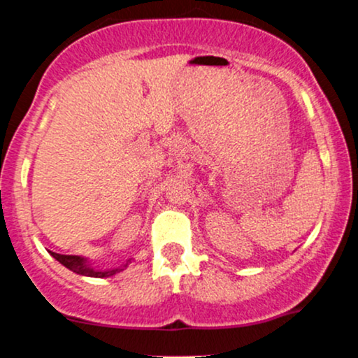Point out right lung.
Wrapping results in <instances>:
<instances>
[{
  "mask_svg": "<svg viewBox=\"0 0 358 358\" xmlns=\"http://www.w3.org/2000/svg\"><path fill=\"white\" fill-rule=\"evenodd\" d=\"M57 261L60 262L62 266H65L67 269L73 271V273L80 274V276H90V278H109L114 276L116 273H121L122 269L127 268L131 261H127L126 264H122L121 268H113V269H106V271H97L90 268V264L87 262V259L80 257V256H65V254H57V252H50Z\"/></svg>",
  "mask_w": 358,
  "mask_h": 358,
  "instance_id": "add662e5",
  "label": "right lung"
}]
</instances>
